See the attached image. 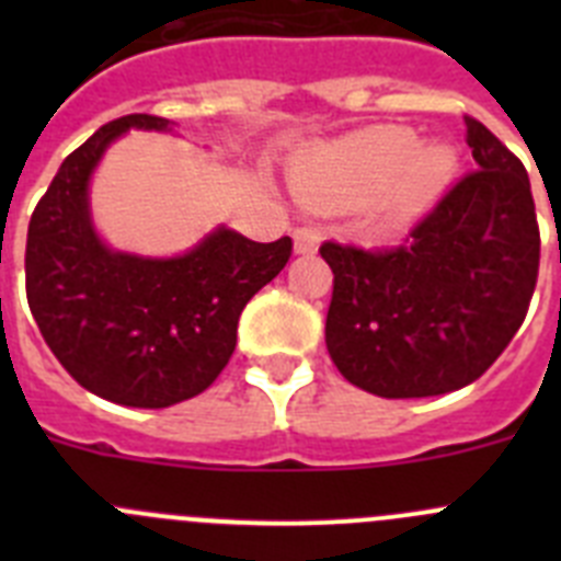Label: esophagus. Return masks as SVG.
I'll return each mask as SVG.
<instances>
[{
  "mask_svg": "<svg viewBox=\"0 0 561 561\" xmlns=\"http://www.w3.org/2000/svg\"><path fill=\"white\" fill-rule=\"evenodd\" d=\"M320 247V232L314 227H297L295 230V252L297 255H314Z\"/></svg>",
  "mask_w": 561,
  "mask_h": 561,
  "instance_id": "34e87169",
  "label": "esophagus"
}]
</instances>
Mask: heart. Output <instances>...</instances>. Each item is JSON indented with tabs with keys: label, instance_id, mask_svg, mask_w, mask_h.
<instances>
[{
	"label": "heart",
	"instance_id": "1",
	"mask_svg": "<svg viewBox=\"0 0 561 561\" xmlns=\"http://www.w3.org/2000/svg\"><path fill=\"white\" fill-rule=\"evenodd\" d=\"M455 171L458 153L447 142H421L408 126H370L297 157L291 187L314 210L370 202L381 227H408L438 205Z\"/></svg>",
	"mask_w": 561,
	"mask_h": 561
}]
</instances>
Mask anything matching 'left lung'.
<instances>
[{
	"label": "left lung",
	"instance_id": "obj_1",
	"mask_svg": "<svg viewBox=\"0 0 561 561\" xmlns=\"http://www.w3.org/2000/svg\"><path fill=\"white\" fill-rule=\"evenodd\" d=\"M474 171L385 252L325 241L334 272L325 345L351 385L381 399L453 393L489 370L523 325L539 227L523 162L466 117Z\"/></svg>",
	"mask_w": 561,
	"mask_h": 561
}]
</instances>
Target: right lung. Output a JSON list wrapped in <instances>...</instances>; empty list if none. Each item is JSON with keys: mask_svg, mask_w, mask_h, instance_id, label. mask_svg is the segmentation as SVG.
<instances>
[{"mask_svg": "<svg viewBox=\"0 0 561 561\" xmlns=\"http://www.w3.org/2000/svg\"><path fill=\"white\" fill-rule=\"evenodd\" d=\"M128 128L171 131L126 114L69 153L30 216L27 304L67 374L101 399L160 410L216 381L236 351L238 317L291 255V238L257 244L216 227L185 255L146 257L101 241L89 180Z\"/></svg>", "mask_w": 561, "mask_h": 561, "instance_id": "1", "label": "right lung"}]
</instances>
